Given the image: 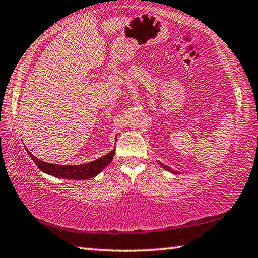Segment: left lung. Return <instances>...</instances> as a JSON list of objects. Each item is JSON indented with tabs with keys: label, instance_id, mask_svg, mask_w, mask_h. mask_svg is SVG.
I'll return each instance as SVG.
<instances>
[{
	"label": "left lung",
	"instance_id": "obj_1",
	"mask_svg": "<svg viewBox=\"0 0 258 258\" xmlns=\"http://www.w3.org/2000/svg\"><path fill=\"white\" fill-rule=\"evenodd\" d=\"M161 166H163V167H164V168H166V169H167V171H171V172H173L171 168H169V167H167V166H165V165H161ZM173 173H174V172H173Z\"/></svg>",
	"mask_w": 258,
	"mask_h": 258
}]
</instances>
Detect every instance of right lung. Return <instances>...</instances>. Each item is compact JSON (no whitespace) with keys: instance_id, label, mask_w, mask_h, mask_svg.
I'll list each match as a JSON object with an SVG mask.
<instances>
[{"instance_id":"obj_1","label":"right lung","mask_w":258,"mask_h":258,"mask_svg":"<svg viewBox=\"0 0 258 258\" xmlns=\"http://www.w3.org/2000/svg\"><path fill=\"white\" fill-rule=\"evenodd\" d=\"M29 156L32 157V159L35 164L37 165V167L44 173L50 174L60 178H69V180H87V178L94 177L95 175L103 171L104 167L110 164V161L113 158L115 155V150L109 152L106 156H103L102 158H99L91 163L83 164V165H53V164H47L37 159L36 157H34L28 151Z\"/></svg>"}]
</instances>
